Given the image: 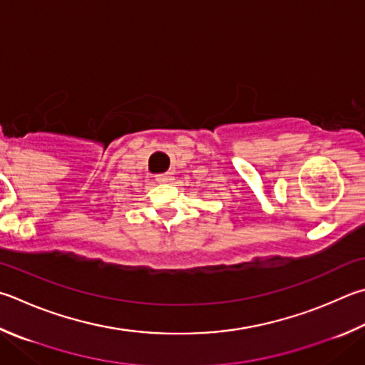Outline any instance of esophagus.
I'll return each mask as SVG.
<instances>
[{"label":"esophagus","instance_id":"34e87169","mask_svg":"<svg viewBox=\"0 0 365 365\" xmlns=\"http://www.w3.org/2000/svg\"><path fill=\"white\" fill-rule=\"evenodd\" d=\"M156 178H158V182H161V183H172L174 182V174H172V172H165V174L158 175Z\"/></svg>","mask_w":365,"mask_h":365}]
</instances>
